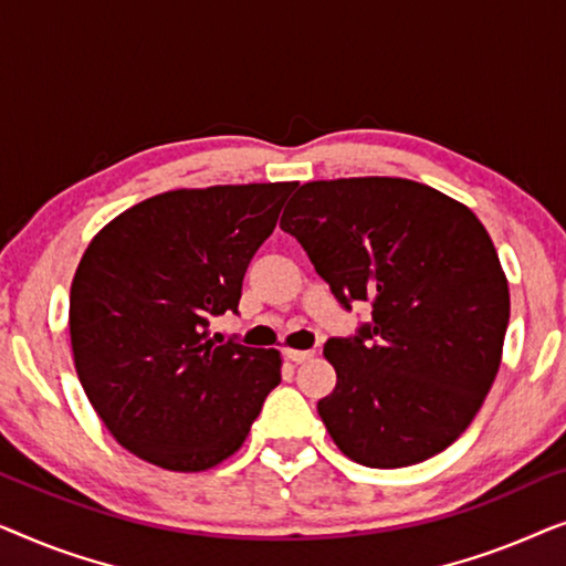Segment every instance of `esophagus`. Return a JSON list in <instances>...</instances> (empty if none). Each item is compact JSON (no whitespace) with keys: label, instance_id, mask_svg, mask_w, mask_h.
<instances>
[{"label":"esophagus","instance_id":"obj_1","mask_svg":"<svg viewBox=\"0 0 566 566\" xmlns=\"http://www.w3.org/2000/svg\"><path fill=\"white\" fill-rule=\"evenodd\" d=\"M283 355H285V358H289L291 363H304V360H308V358H314L312 350H291V347H285Z\"/></svg>","mask_w":566,"mask_h":566}]
</instances>
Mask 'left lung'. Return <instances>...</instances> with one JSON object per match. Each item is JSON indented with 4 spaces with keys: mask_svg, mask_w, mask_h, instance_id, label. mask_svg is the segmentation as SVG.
Segmentation results:
<instances>
[{
    "mask_svg": "<svg viewBox=\"0 0 566 566\" xmlns=\"http://www.w3.org/2000/svg\"><path fill=\"white\" fill-rule=\"evenodd\" d=\"M281 229L304 247L339 304L370 301L374 324L332 337L337 384L319 417L347 459L420 463L474 420L502 363L510 291L484 223L405 177L301 185Z\"/></svg>",
    "mask_w": 566,
    "mask_h": 566,
    "instance_id": "8db88e82",
    "label": "left lung"
}]
</instances>
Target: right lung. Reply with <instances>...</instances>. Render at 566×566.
<instances>
[{"label": "right lung", "instance_id": "right-lung-1", "mask_svg": "<svg viewBox=\"0 0 566 566\" xmlns=\"http://www.w3.org/2000/svg\"><path fill=\"white\" fill-rule=\"evenodd\" d=\"M298 182L167 190L92 237L69 296L74 368L111 436L167 471L234 455L281 384L275 347L211 337Z\"/></svg>", "mask_w": 566, "mask_h": 566}]
</instances>
